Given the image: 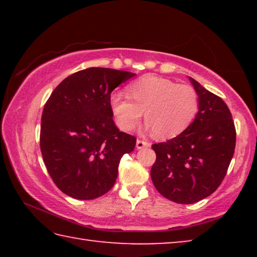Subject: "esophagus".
Returning a JSON list of instances; mask_svg holds the SVG:
<instances>
[{
    "mask_svg": "<svg viewBox=\"0 0 257 257\" xmlns=\"http://www.w3.org/2000/svg\"><path fill=\"white\" fill-rule=\"evenodd\" d=\"M150 146H151V144L149 142L142 141V139H137V143H136L137 149H144V147H150Z\"/></svg>",
    "mask_w": 257,
    "mask_h": 257,
    "instance_id": "1",
    "label": "esophagus"
}]
</instances>
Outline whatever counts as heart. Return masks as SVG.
Instances as JSON below:
<instances>
[{"label":"heart","instance_id":"obj_1","mask_svg":"<svg viewBox=\"0 0 257 257\" xmlns=\"http://www.w3.org/2000/svg\"><path fill=\"white\" fill-rule=\"evenodd\" d=\"M127 93L130 100L120 93L110 97L112 115L123 132L136 128L144 113L155 137H176L193 122L199 108L198 94L193 86L168 78L144 76L132 82Z\"/></svg>","mask_w":257,"mask_h":257}]
</instances>
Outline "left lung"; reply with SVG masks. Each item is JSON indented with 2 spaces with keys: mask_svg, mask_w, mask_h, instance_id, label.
<instances>
[{
  "mask_svg": "<svg viewBox=\"0 0 257 257\" xmlns=\"http://www.w3.org/2000/svg\"><path fill=\"white\" fill-rule=\"evenodd\" d=\"M199 97L196 118L177 137L153 144L152 181L165 198L196 203L219 188L236 147V128L227 104L189 77Z\"/></svg>",
  "mask_w": 257,
  "mask_h": 257,
  "instance_id": "1",
  "label": "left lung"
}]
</instances>
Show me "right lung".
I'll return each instance as SVG.
<instances>
[{
  "label": "right lung",
  "instance_id": "right-lung-1",
  "mask_svg": "<svg viewBox=\"0 0 257 257\" xmlns=\"http://www.w3.org/2000/svg\"><path fill=\"white\" fill-rule=\"evenodd\" d=\"M135 75L87 68L67 77L46 101L42 156L52 180L68 196L86 201L106 194L122 155L136 146V137L116 128L110 108L112 90Z\"/></svg>",
  "mask_w": 257,
  "mask_h": 257
}]
</instances>
